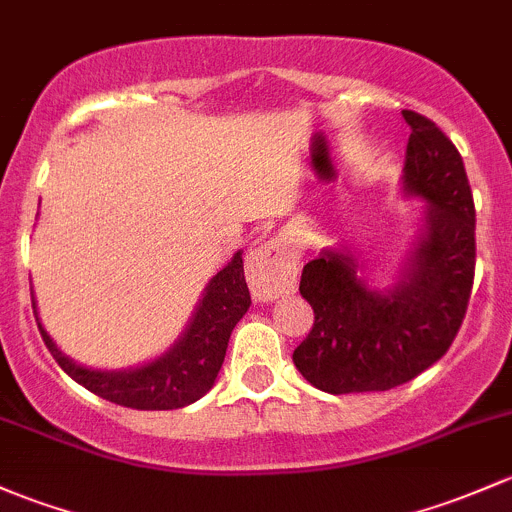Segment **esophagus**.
<instances>
[{
  "mask_svg": "<svg viewBox=\"0 0 512 512\" xmlns=\"http://www.w3.org/2000/svg\"><path fill=\"white\" fill-rule=\"evenodd\" d=\"M299 257L294 245L284 235H274L265 240L260 247L252 250L247 257V282L255 301L267 304V301L279 299L297 289Z\"/></svg>",
  "mask_w": 512,
  "mask_h": 512,
  "instance_id": "obj_1",
  "label": "esophagus"
}]
</instances>
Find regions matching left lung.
I'll return each instance as SVG.
<instances>
[{
    "label": "left lung",
    "mask_w": 512,
    "mask_h": 512,
    "mask_svg": "<svg viewBox=\"0 0 512 512\" xmlns=\"http://www.w3.org/2000/svg\"><path fill=\"white\" fill-rule=\"evenodd\" d=\"M412 134L400 193L422 203L400 272L375 282L351 245L306 262L299 292L314 328L294 365L331 395L390 390L417 378L449 351L469 306L476 267V211L464 161L427 117L402 110Z\"/></svg>",
    "instance_id": "left-lung-1"
}]
</instances>
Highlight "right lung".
Wrapping results in <instances>:
<instances>
[{
    "instance_id": "1",
    "label": "right lung",
    "mask_w": 512,
    "mask_h": 512,
    "mask_svg": "<svg viewBox=\"0 0 512 512\" xmlns=\"http://www.w3.org/2000/svg\"><path fill=\"white\" fill-rule=\"evenodd\" d=\"M250 304L242 252L238 250L223 270L208 279L181 336L164 353L122 370L88 368L73 360L43 328L36 299L34 314L43 343L56 363L85 390L132 410H179L193 405L211 390L225 360L230 333L247 314Z\"/></svg>"
}]
</instances>
